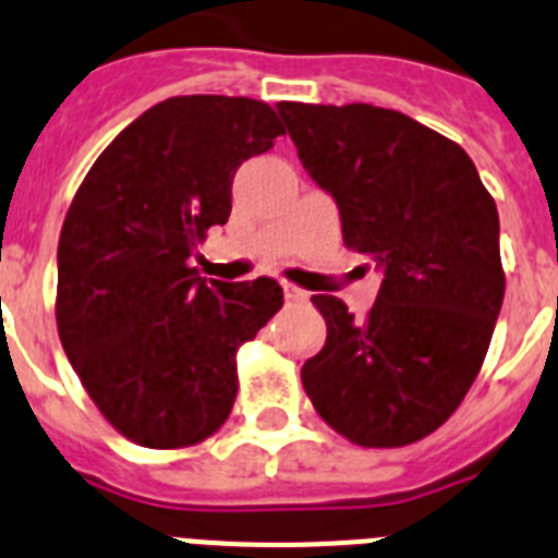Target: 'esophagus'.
<instances>
[{"mask_svg":"<svg viewBox=\"0 0 558 558\" xmlns=\"http://www.w3.org/2000/svg\"><path fill=\"white\" fill-rule=\"evenodd\" d=\"M283 294L289 303H306L308 300L306 289H300V286H294V283H283Z\"/></svg>","mask_w":558,"mask_h":558,"instance_id":"34e87169","label":"esophagus"}]
</instances>
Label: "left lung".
Returning a JSON list of instances; mask_svg holds the SVG:
<instances>
[{
    "instance_id": "1",
    "label": "left lung",
    "mask_w": 558,
    "mask_h": 558,
    "mask_svg": "<svg viewBox=\"0 0 558 558\" xmlns=\"http://www.w3.org/2000/svg\"><path fill=\"white\" fill-rule=\"evenodd\" d=\"M306 171L333 196L348 250L381 266L362 319L314 294L326 345L300 379L356 447L435 433L481 373L506 294L500 219L469 154L401 111L278 104Z\"/></svg>"
}]
</instances>
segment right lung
<instances>
[{
  "instance_id": "add662e5",
  "label": "right lung",
  "mask_w": 558,
  "mask_h": 558,
  "mask_svg": "<svg viewBox=\"0 0 558 558\" xmlns=\"http://www.w3.org/2000/svg\"><path fill=\"white\" fill-rule=\"evenodd\" d=\"M283 134L269 104L179 95L95 159L58 241V337L106 421L137 447L219 433L239 348L283 306L278 280L198 278L191 255L227 225L232 177Z\"/></svg>"
}]
</instances>
